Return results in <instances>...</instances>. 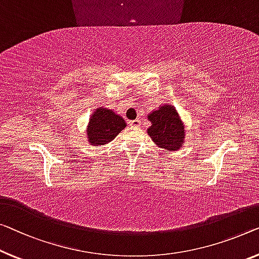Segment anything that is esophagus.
I'll return each mask as SVG.
<instances>
[{
  "label": "esophagus",
  "mask_w": 259,
  "mask_h": 259,
  "mask_svg": "<svg viewBox=\"0 0 259 259\" xmlns=\"http://www.w3.org/2000/svg\"><path fill=\"white\" fill-rule=\"evenodd\" d=\"M129 124L131 126H140L141 125V119L140 118H136V119H131L129 122Z\"/></svg>",
  "instance_id": "esophagus-1"
}]
</instances>
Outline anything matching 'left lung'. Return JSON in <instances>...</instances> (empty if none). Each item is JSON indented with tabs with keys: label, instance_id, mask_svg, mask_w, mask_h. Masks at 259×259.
Returning a JSON list of instances; mask_svg holds the SVG:
<instances>
[{
	"label": "left lung",
	"instance_id": "left-lung-1",
	"mask_svg": "<svg viewBox=\"0 0 259 259\" xmlns=\"http://www.w3.org/2000/svg\"><path fill=\"white\" fill-rule=\"evenodd\" d=\"M148 119L151 122L148 134L154 144L167 151H177L183 146L186 131L175 107L163 105L150 113Z\"/></svg>",
	"mask_w": 259,
	"mask_h": 259
}]
</instances>
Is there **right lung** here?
Wrapping results in <instances>:
<instances>
[{
    "mask_svg": "<svg viewBox=\"0 0 259 259\" xmlns=\"http://www.w3.org/2000/svg\"><path fill=\"white\" fill-rule=\"evenodd\" d=\"M126 126L122 116L113 110L100 107L94 110L87 126L88 143L92 146L105 145L114 140Z\"/></svg>",
    "mask_w": 259,
    "mask_h": 259,
    "instance_id": "right-lung-1",
    "label": "right lung"
}]
</instances>
